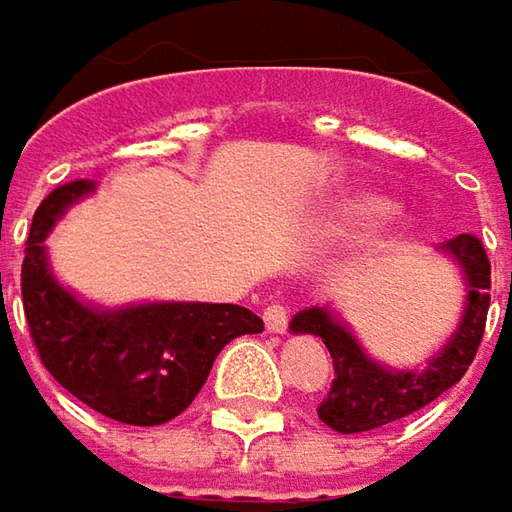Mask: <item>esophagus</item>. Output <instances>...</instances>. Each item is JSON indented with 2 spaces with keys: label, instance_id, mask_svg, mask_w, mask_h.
<instances>
[{
  "label": "esophagus",
  "instance_id": "1",
  "mask_svg": "<svg viewBox=\"0 0 512 512\" xmlns=\"http://www.w3.org/2000/svg\"><path fill=\"white\" fill-rule=\"evenodd\" d=\"M263 320H266V328L272 334H283L289 328V309L283 303H272L269 309L263 311Z\"/></svg>",
  "mask_w": 512,
  "mask_h": 512
}]
</instances>
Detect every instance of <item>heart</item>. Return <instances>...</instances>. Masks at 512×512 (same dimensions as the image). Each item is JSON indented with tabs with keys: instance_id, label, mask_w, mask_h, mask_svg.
<instances>
[{
	"instance_id": "1",
	"label": "heart",
	"mask_w": 512,
	"mask_h": 512,
	"mask_svg": "<svg viewBox=\"0 0 512 512\" xmlns=\"http://www.w3.org/2000/svg\"><path fill=\"white\" fill-rule=\"evenodd\" d=\"M391 215V203L371 195H345L343 201L334 203L331 209V223L334 226H348V229H365L374 223L385 221Z\"/></svg>"
}]
</instances>
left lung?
Wrapping results in <instances>:
<instances>
[{"instance_id":"obj_1","label":"left lung","mask_w":512,"mask_h":512,"mask_svg":"<svg viewBox=\"0 0 512 512\" xmlns=\"http://www.w3.org/2000/svg\"><path fill=\"white\" fill-rule=\"evenodd\" d=\"M442 249L459 260L467 277V309L462 326L425 371H388L371 362L357 340L323 309L300 311L291 320V331L323 337L334 360V382L328 397L320 402L317 416L337 433H362L405 419L419 408L442 397L450 385L465 377L470 362L485 337L490 309V260L476 235H456Z\"/></svg>"}]
</instances>
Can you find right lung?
I'll use <instances>...</instances> for the list:
<instances>
[{
  "mask_svg": "<svg viewBox=\"0 0 512 512\" xmlns=\"http://www.w3.org/2000/svg\"><path fill=\"white\" fill-rule=\"evenodd\" d=\"M93 184L70 181L39 203L22 260V306L39 360L62 388L124 425H164L184 414L226 343L260 334L255 311L232 303H155L93 311L50 277L45 238Z\"/></svg>",
  "mask_w": 512,
  "mask_h": 512,
  "instance_id": "add662e5",
  "label": "right lung"
}]
</instances>
